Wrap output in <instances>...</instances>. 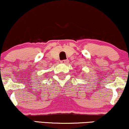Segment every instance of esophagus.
Returning <instances> with one entry per match:
<instances>
[{
    "label": "esophagus",
    "instance_id": "obj_1",
    "mask_svg": "<svg viewBox=\"0 0 129 129\" xmlns=\"http://www.w3.org/2000/svg\"><path fill=\"white\" fill-rule=\"evenodd\" d=\"M68 62H69L68 60H61V63H63V64H68Z\"/></svg>",
    "mask_w": 129,
    "mask_h": 129
}]
</instances>
